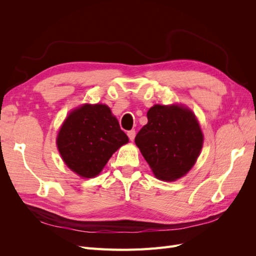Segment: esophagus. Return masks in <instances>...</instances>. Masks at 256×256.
I'll return each mask as SVG.
<instances>
[{"label":"esophagus","instance_id":"1","mask_svg":"<svg viewBox=\"0 0 256 256\" xmlns=\"http://www.w3.org/2000/svg\"><path fill=\"white\" fill-rule=\"evenodd\" d=\"M136 130L134 129H132V130H130V131H128L127 132V136H129V138H130V141H134V138H136Z\"/></svg>","mask_w":256,"mask_h":256}]
</instances>
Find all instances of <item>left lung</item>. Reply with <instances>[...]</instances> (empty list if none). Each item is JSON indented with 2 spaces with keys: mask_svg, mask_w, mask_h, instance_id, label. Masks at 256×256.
<instances>
[{
  "mask_svg": "<svg viewBox=\"0 0 256 256\" xmlns=\"http://www.w3.org/2000/svg\"><path fill=\"white\" fill-rule=\"evenodd\" d=\"M134 142L161 180L175 182L194 166L203 147V134L193 112L182 104H154Z\"/></svg>",
  "mask_w": 256,
  "mask_h": 256,
  "instance_id": "1",
  "label": "left lung"
}]
</instances>
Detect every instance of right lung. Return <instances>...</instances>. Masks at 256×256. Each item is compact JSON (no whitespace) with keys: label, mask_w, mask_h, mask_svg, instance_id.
Listing matches in <instances>:
<instances>
[{"label":"right lung","mask_w":256,"mask_h":256,"mask_svg":"<svg viewBox=\"0 0 256 256\" xmlns=\"http://www.w3.org/2000/svg\"><path fill=\"white\" fill-rule=\"evenodd\" d=\"M129 138L106 104H85L69 115L56 138L65 164L84 178L97 176L112 154Z\"/></svg>","instance_id":"obj_1"}]
</instances>
